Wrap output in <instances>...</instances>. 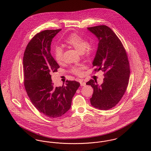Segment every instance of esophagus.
Wrapping results in <instances>:
<instances>
[{
    "label": "esophagus",
    "mask_w": 151,
    "mask_h": 151,
    "mask_svg": "<svg viewBox=\"0 0 151 151\" xmlns=\"http://www.w3.org/2000/svg\"><path fill=\"white\" fill-rule=\"evenodd\" d=\"M80 85H81V86H85L86 85V83L85 81L81 80V81H80Z\"/></svg>",
    "instance_id": "1"
}]
</instances>
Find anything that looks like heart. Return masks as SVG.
<instances>
[{"instance_id":"1","label":"heart","mask_w":151,"mask_h":151,"mask_svg":"<svg viewBox=\"0 0 151 151\" xmlns=\"http://www.w3.org/2000/svg\"><path fill=\"white\" fill-rule=\"evenodd\" d=\"M65 43L71 46L81 53L85 58L91 57L95 52V46L93 44L88 43L86 38L76 34L72 33L65 38ZM53 56L58 63H61L63 60V49L60 46H56L53 49ZM84 66L83 65H75L72 67L71 71L76 75L82 76Z\"/></svg>"}]
</instances>
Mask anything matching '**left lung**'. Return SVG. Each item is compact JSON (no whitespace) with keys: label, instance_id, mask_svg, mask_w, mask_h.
Wrapping results in <instances>:
<instances>
[{"label":"left lung","instance_id":"1","mask_svg":"<svg viewBox=\"0 0 151 151\" xmlns=\"http://www.w3.org/2000/svg\"><path fill=\"white\" fill-rule=\"evenodd\" d=\"M88 29L99 40L92 63L94 71L105 72L101 85L92 79L86 83L93 89L90 102L94 108L107 110L119 102L127 89L130 73L128 56L120 39L108 26L98 25Z\"/></svg>","mask_w":151,"mask_h":151}]
</instances>
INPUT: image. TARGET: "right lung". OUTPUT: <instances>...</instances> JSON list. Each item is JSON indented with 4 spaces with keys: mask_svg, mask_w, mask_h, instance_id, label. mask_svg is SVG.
I'll use <instances>...</instances> for the list:
<instances>
[{
    "mask_svg": "<svg viewBox=\"0 0 151 151\" xmlns=\"http://www.w3.org/2000/svg\"><path fill=\"white\" fill-rule=\"evenodd\" d=\"M47 29L37 34L28 43L23 57L24 84L29 99L40 112L50 118L63 116L71 107L80 84L66 81V86L55 87L51 73L60 66L50 53L52 39L60 32Z\"/></svg>",
    "mask_w": 151,
    "mask_h": 151,
    "instance_id": "obj_1",
    "label": "right lung"
}]
</instances>
